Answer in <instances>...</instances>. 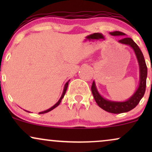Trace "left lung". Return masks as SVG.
I'll list each match as a JSON object with an SVG mask.
<instances>
[{
	"mask_svg": "<svg viewBox=\"0 0 152 152\" xmlns=\"http://www.w3.org/2000/svg\"><path fill=\"white\" fill-rule=\"evenodd\" d=\"M111 36H125V34L120 31L111 32ZM122 44L128 45L132 47L138 60L139 65V85L137 91L128 100L125 102H112L103 98L96 87L95 82L93 81L91 86V91L96 102L99 107L112 114H121V113L129 111L138 105L141 99L144 96L146 91V77H147V67L144 60V57L139 46L131 38H123L118 41Z\"/></svg>",
	"mask_w": 152,
	"mask_h": 152,
	"instance_id": "obj_1",
	"label": "left lung"
}]
</instances>
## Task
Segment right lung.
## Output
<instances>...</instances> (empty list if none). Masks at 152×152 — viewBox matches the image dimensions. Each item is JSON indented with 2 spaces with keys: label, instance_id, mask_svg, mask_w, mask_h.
<instances>
[{
  "label": "right lung",
  "instance_id": "right-lung-1",
  "mask_svg": "<svg viewBox=\"0 0 152 152\" xmlns=\"http://www.w3.org/2000/svg\"><path fill=\"white\" fill-rule=\"evenodd\" d=\"M69 81H68V82H66V83L65 86H64V91H63V94H62L61 96V98H60V99H59V100H58V102H57L56 104H55V105H53V106H52V107H50V109H47V110H46V111H41V112H40V113H39L40 114H45V113H47V112H49V111H51V110H53V109H55L56 107H57V106H58L59 105V104H60V103H61V102L62 99L64 98V95H65V94H66V90H67V88H68V85H69Z\"/></svg>",
  "mask_w": 152,
  "mask_h": 152
}]
</instances>
